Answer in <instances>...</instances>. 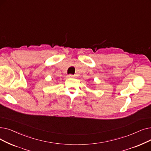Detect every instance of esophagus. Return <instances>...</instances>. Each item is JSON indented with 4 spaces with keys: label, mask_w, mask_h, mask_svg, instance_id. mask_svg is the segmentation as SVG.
I'll return each instance as SVG.
<instances>
[{
    "label": "esophagus",
    "mask_w": 151,
    "mask_h": 151,
    "mask_svg": "<svg viewBox=\"0 0 151 151\" xmlns=\"http://www.w3.org/2000/svg\"><path fill=\"white\" fill-rule=\"evenodd\" d=\"M73 77H74V76L73 75H71V74H69V75L68 76V78H73Z\"/></svg>",
    "instance_id": "obj_1"
}]
</instances>
